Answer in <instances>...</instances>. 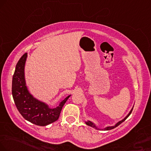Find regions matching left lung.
<instances>
[{
	"mask_svg": "<svg viewBox=\"0 0 151 151\" xmlns=\"http://www.w3.org/2000/svg\"><path fill=\"white\" fill-rule=\"evenodd\" d=\"M132 110H133V109H132V110L131 111H130V112L129 113V114H128L127 116L125 117V118H124L123 120H120V121H119V122H118V123H117L116 124H115V126H111V127H106L105 129H104V130H111V129H113V128H115V127H118V125H120V124L122 123V122H123L124 120H126V119H127L128 117H129V115L131 114V113H132ZM85 123H86L87 125H89V126H90V127H94V128H95V129H98L97 127H96V125L95 124H94V123H92V122H90V121H87V122H85Z\"/></svg>",
	"mask_w": 151,
	"mask_h": 151,
	"instance_id": "obj_1",
	"label": "left lung"
}]
</instances>
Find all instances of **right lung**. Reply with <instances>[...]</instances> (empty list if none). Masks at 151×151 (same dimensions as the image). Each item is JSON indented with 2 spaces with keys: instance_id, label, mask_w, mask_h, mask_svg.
I'll return each mask as SVG.
<instances>
[{
  "instance_id": "add662e5",
  "label": "right lung",
  "mask_w": 151,
  "mask_h": 151,
  "mask_svg": "<svg viewBox=\"0 0 151 151\" xmlns=\"http://www.w3.org/2000/svg\"><path fill=\"white\" fill-rule=\"evenodd\" d=\"M27 57V53H25L16 65L12 77L13 99L17 109L24 119L36 125L46 126L58 120L62 107L70 95L54 109H50L47 104L33 97L28 91L24 78V65Z\"/></svg>"
}]
</instances>
